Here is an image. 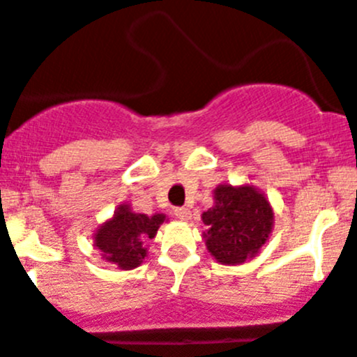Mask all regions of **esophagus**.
<instances>
[{
  "label": "esophagus",
  "instance_id": "1",
  "mask_svg": "<svg viewBox=\"0 0 357 357\" xmlns=\"http://www.w3.org/2000/svg\"><path fill=\"white\" fill-rule=\"evenodd\" d=\"M174 216L178 218V220H181V221L190 220V209H186V207H176Z\"/></svg>",
  "mask_w": 357,
  "mask_h": 357
}]
</instances>
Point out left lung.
<instances>
[{
	"label": "left lung",
	"mask_w": 357,
	"mask_h": 357,
	"mask_svg": "<svg viewBox=\"0 0 357 357\" xmlns=\"http://www.w3.org/2000/svg\"><path fill=\"white\" fill-rule=\"evenodd\" d=\"M204 231L211 255L225 265L242 263L265 244L274 223L268 200L252 186L214 190V206L202 214Z\"/></svg>",
	"instance_id": "left-lung-1"
}]
</instances>
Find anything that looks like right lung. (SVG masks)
Listing matches in <instances>:
<instances>
[{
    "instance_id": "add662e5",
    "label": "right lung",
    "mask_w": 357,
    "mask_h": 357,
    "mask_svg": "<svg viewBox=\"0 0 357 357\" xmlns=\"http://www.w3.org/2000/svg\"><path fill=\"white\" fill-rule=\"evenodd\" d=\"M164 220V214L146 216L134 213L129 206H120L115 216L98 230L94 245L101 251L106 261L116 263L120 268L130 271L143 263L146 256L144 242L157 235Z\"/></svg>"
}]
</instances>
